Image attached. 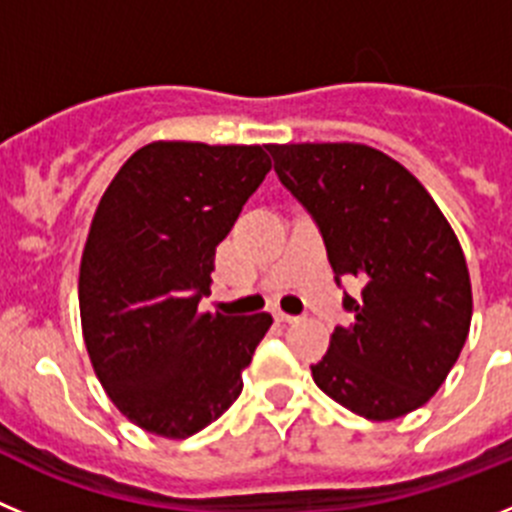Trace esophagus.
I'll use <instances>...</instances> for the list:
<instances>
[{"label": "esophagus", "instance_id": "1", "mask_svg": "<svg viewBox=\"0 0 512 512\" xmlns=\"http://www.w3.org/2000/svg\"><path fill=\"white\" fill-rule=\"evenodd\" d=\"M275 319L283 321V324H293V321H298V316H293V313H285V311H275Z\"/></svg>", "mask_w": 512, "mask_h": 512}]
</instances>
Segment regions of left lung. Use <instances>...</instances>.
<instances>
[{"mask_svg": "<svg viewBox=\"0 0 512 512\" xmlns=\"http://www.w3.org/2000/svg\"><path fill=\"white\" fill-rule=\"evenodd\" d=\"M275 173L319 227L352 324L336 326L313 382L357 416L393 421L444 385L472 321L457 234L398 160L357 142L267 145Z\"/></svg>", "mask_w": 512, "mask_h": 512, "instance_id": "1", "label": "left lung"}]
</instances>
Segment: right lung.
Returning a JSON list of instances; mask_svg holds the SVG:
<instances>
[{
	"instance_id": "obj_1",
	"label": "right lung",
	"mask_w": 512,
	"mask_h": 512,
	"mask_svg": "<svg viewBox=\"0 0 512 512\" xmlns=\"http://www.w3.org/2000/svg\"><path fill=\"white\" fill-rule=\"evenodd\" d=\"M262 145L150 142L101 196L78 275L96 377L147 434L188 439L242 393L273 316L201 311L216 245L267 170Z\"/></svg>"
}]
</instances>
